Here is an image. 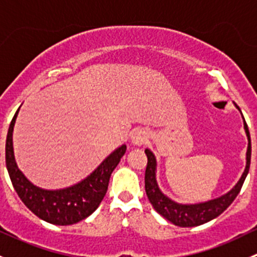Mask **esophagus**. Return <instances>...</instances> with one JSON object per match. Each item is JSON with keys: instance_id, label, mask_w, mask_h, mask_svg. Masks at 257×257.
I'll use <instances>...</instances> for the list:
<instances>
[{"instance_id": "esophagus-1", "label": "esophagus", "mask_w": 257, "mask_h": 257, "mask_svg": "<svg viewBox=\"0 0 257 257\" xmlns=\"http://www.w3.org/2000/svg\"><path fill=\"white\" fill-rule=\"evenodd\" d=\"M148 141V133L144 129H136L131 134V142L134 145H142Z\"/></svg>"}]
</instances>
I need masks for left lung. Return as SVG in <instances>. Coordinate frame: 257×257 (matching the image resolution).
I'll return each mask as SVG.
<instances>
[{
    "label": "left lung",
    "instance_id": "8db88e82",
    "mask_svg": "<svg viewBox=\"0 0 257 257\" xmlns=\"http://www.w3.org/2000/svg\"><path fill=\"white\" fill-rule=\"evenodd\" d=\"M235 107L240 110L236 103H234ZM241 113V110H240ZM242 115V113H241ZM243 119V116H242ZM243 129H245L246 137H247V150H246V167L243 170L242 175L239 179L234 188L231 190L227 191L224 195L219 196V198L211 199V200L204 201V203H196V204H181L177 201L172 200L169 196L165 195L162 190H160L159 185L157 181V159L155 155L150 149H145V154L148 157V164L147 170H145V193H147L148 199H149L150 204L155 211L159 212L162 216L169 220L174 225L180 227H191V226H199L210 220L215 219L219 216L220 214L225 211L237 194L240 193L241 186H242L243 181L247 177L248 169H250V160H251V139L250 133H248L247 124H246L245 119H243Z\"/></svg>",
    "mask_w": 257,
    "mask_h": 257
}]
</instances>
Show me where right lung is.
<instances>
[{
	"label": "right lung",
	"instance_id": "obj_1",
	"mask_svg": "<svg viewBox=\"0 0 257 257\" xmlns=\"http://www.w3.org/2000/svg\"><path fill=\"white\" fill-rule=\"evenodd\" d=\"M18 110L10 124L6 139V167L15 190L23 204L40 219L61 226L77 224L99 206L107 193L110 175L125 153L126 145L116 148L94 172L79 183L56 190L42 189L25 177L15 159L12 136Z\"/></svg>",
	"mask_w": 257,
	"mask_h": 257
}]
</instances>
